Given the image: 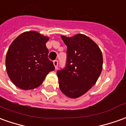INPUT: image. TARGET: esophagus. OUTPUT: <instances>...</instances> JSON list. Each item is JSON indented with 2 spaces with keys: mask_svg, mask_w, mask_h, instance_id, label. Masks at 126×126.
<instances>
[{
  "mask_svg": "<svg viewBox=\"0 0 126 126\" xmlns=\"http://www.w3.org/2000/svg\"><path fill=\"white\" fill-rule=\"evenodd\" d=\"M53 64H54L55 68V69H57V68H58V60H54V61H53Z\"/></svg>",
  "mask_w": 126,
  "mask_h": 126,
  "instance_id": "esophagus-1",
  "label": "esophagus"
}]
</instances>
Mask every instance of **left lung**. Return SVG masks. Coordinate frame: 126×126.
Instances as JSON below:
<instances>
[{"mask_svg": "<svg viewBox=\"0 0 126 126\" xmlns=\"http://www.w3.org/2000/svg\"><path fill=\"white\" fill-rule=\"evenodd\" d=\"M61 38L67 50L65 67L57 71L59 86L68 97H79L97 81L102 71V53L96 43L86 35Z\"/></svg>", "mask_w": 126, "mask_h": 126, "instance_id": "8db88e82", "label": "left lung"}]
</instances>
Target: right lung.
Here are the masks:
<instances>
[{"label":"right lung","mask_w":126,"mask_h":126,"mask_svg":"<svg viewBox=\"0 0 126 126\" xmlns=\"http://www.w3.org/2000/svg\"><path fill=\"white\" fill-rule=\"evenodd\" d=\"M48 39L32 31L20 34L11 44L6 55V69L17 87L23 90L37 88L48 73L55 70L48 58L46 43Z\"/></svg>","instance_id":"right-lung-1"}]
</instances>
